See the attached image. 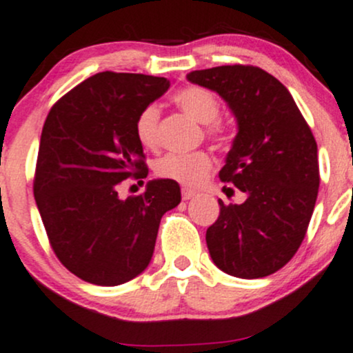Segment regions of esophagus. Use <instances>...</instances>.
I'll use <instances>...</instances> for the list:
<instances>
[{"label": "esophagus", "mask_w": 353, "mask_h": 353, "mask_svg": "<svg viewBox=\"0 0 353 353\" xmlns=\"http://www.w3.org/2000/svg\"><path fill=\"white\" fill-rule=\"evenodd\" d=\"M196 196V192L194 191H191V189H183V199L184 201H189V199H192V197Z\"/></svg>", "instance_id": "esophagus-1"}]
</instances>
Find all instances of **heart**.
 Here are the masks:
<instances>
[{"mask_svg":"<svg viewBox=\"0 0 353 353\" xmlns=\"http://www.w3.org/2000/svg\"><path fill=\"white\" fill-rule=\"evenodd\" d=\"M174 100L188 115L201 123H211L219 115V100L211 90L204 87H185L174 95ZM159 107L150 103L144 107L135 120V135L144 147L157 144ZM211 134L218 139L224 137L219 125L212 127ZM212 168V159L206 152H169L156 162V174L164 179L176 181L184 185L199 184Z\"/></svg>","mask_w":353,"mask_h":353,"instance_id":"heart-1","label":"heart"}]
</instances>
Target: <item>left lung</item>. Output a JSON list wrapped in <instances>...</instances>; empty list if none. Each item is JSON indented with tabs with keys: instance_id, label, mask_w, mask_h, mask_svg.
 Instances as JSON below:
<instances>
[{
	"instance_id": "1",
	"label": "left lung",
	"mask_w": 353,
	"mask_h": 353,
	"mask_svg": "<svg viewBox=\"0 0 353 353\" xmlns=\"http://www.w3.org/2000/svg\"><path fill=\"white\" fill-rule=\"evenodd\" d=\"M188 80L219 94L238 122L219 179L246 201L226 206L219 199V218L206 231L209 254L231 276H268L307 234L320 185L315 137L288 88L265 70L224 65Z\"/></svg>"
}]
</instances>
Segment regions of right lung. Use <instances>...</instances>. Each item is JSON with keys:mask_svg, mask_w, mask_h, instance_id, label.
Masks as SVG:
<instances>
[{"mask_svg": "<svg viewBox=\"0 0 353 353\" xmlns=\"http://www.w3.org/2000/svg\"><path fill=\"white\" fill-rule=\"evenodd\" d=\"M169 85L164 77L100 72L61 97L45 120L34 201L61 265L88 283L117 286L141 274L161 218L181 203L170 179L149 181L127 199L117 192L122 181L147 177L135 120Z\"/></svg>", "mask_w": 353, "mask_h": 353, "instance_id": "right-lung-1", "label": "right lung"}]
</instances>
